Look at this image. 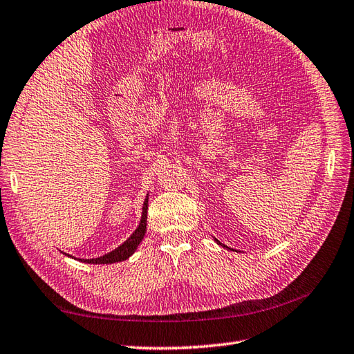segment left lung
Segmentation results:
<instances>
[{"instance_id": "8db88e82", "label": "left lung", "mask_w": 354, "mask_h": 354, "mask_svg": "<svg viewBox=\"0 0 354 354\" xmlns=\"http://www.w3.org/2000/svg\"><path fill=\"white\" fill-rule=\"evenodd\" d=\"M215 241H216V242H218V243H219V245H223V243H221V242H219V241H218V239H215ZM223 247H225V245H223ZM225 248H229V247H225Z\"/></svg>"}]
</instances>
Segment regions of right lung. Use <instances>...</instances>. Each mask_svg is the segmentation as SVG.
<instances>
[{
    "label": "right lung",
    "instance_id": "right-lung-1",
    "mask_svg": "<svg viewBox=\"0 0 354 354\" xmlns=\"http://www.w3.org/2000/svg\"><path fill=\"white\" fill-rule=\"evenodd\" d=\"M147 210H148V198H145L144 206H142V216H140V223L138 225V229L133 232L131 236L121 243L120 247L115 248L111 253H107L101 257H93V259H78L84 263H93V265H104V263H116V262H122L125 259H129L133 253H135L138 245L142 242L145 232H147ZM66 254V253H65ZM69 256V254H66ZM73 257V256H69ZM75 259V257H74Z\"/></svg>",
    "mask_w": 354,
    "mask_h": 354
}]
</instances>
